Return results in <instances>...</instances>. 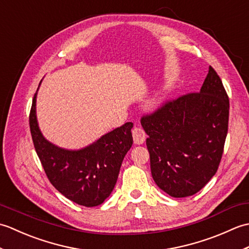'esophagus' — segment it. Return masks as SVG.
<instances>
[{
	"label": "esophagus",
	"instance_id": "1",
	"mask_svg": "<svg viewBox=\"0 0 249 249\" xmlns=\"http://www.w3.org/2000/svg\"><path fill=\"white\" fill-rule=\"evenodd\" d=\"M133 138H134V142L135 144H142L145 141L146 135L144 133V130L140 128V127H135L133 129Z\"/></svg>",
	"mask_w": 249,
	"mask_h": 249
}]
</instances>
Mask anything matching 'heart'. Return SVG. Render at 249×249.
Returning <instances> with one entry per match:
<instances>
[{
	"mask_svg": "<svg viewBox=\"0 0 249 249\" xmlns=\"http://www.w3.org/2000/svg\"><path fill=\"white\" fill-rule=\"evenodd\" d=\"M160 105H161V102H160V103H158V104H157V106H160Z\"/></svg>",
	"mask_w": 249,
	"mask_h": 249,
	"instance_id": "1",
	"label": "heart"
}]
</instances>
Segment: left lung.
<instances>
[{
  "label": "left lung",
  "mask_w": 249,
  "mask_h": 249,
  "mask_svg": "<svg viewBox=\"0 0 249 249\" xmlns=\"http://www.w3.org/2000/svg\"><path fill=\"white\" fill-rule=\"evenodd\" d=\"M229 98L212 67L200 89L143 116L151 172L174 198L193 196L217 171L228 133Z\"/></svg>",
  "instance_id": "left-lung-1"
}]
</instances>
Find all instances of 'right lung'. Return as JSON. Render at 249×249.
<instances>
[{
  "label": "right lung",
  "instance_id": "right-lung-1",
  "mask_svg": "<svg viewBox=\"0 0 249 249\" xmlns=\"http://www.w3.org/2000/svg\"><path fill=\"white\" fill-rule=\"evenodd\" d=\"M36 97L37 92L31 108L30 129L49 181L72 202L87 208L102 204L112 193L122 161L133 144L134 124L125 123L82 149H64L47 140L40 131Z\"/></svg>",
  "mask_w": 249,
  "mask_h": 249
}]
</instances>
